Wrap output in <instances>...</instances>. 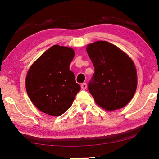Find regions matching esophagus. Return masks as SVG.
Wrapping results in <instances>:
<instances>
[{"instance_id": "34e87169", "label": "esophagus", "mask_w": 159, "mask_h": 159, "mask_svg": "<svg viewBox=\"0 0 159 159\" xmlns=\"http://www.w3.org/2000/svg\"><path fill=\"white\" fill-rule=\"evenodd\" d=\"M80 87H81V89L85 90L87 89V84L86 83H82L81 85H80Z\"/></svg>"}]
</instances>
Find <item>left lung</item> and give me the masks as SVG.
<instances>
[{
	"instance_id": "1",
	"label": "left lung",
	"mask_w": 159,
	"mask_h": 159,
	"mask_svg": "<svg viewBox=\"0 0 159 159\" xmlns=\"http://www.w3.org/2000/svg\"><path fill=\"white\" fill-rule=\"evenodd\" d=\"M86 49L95 70L88 85L95 102L109 111L124 107L137 89V70L133 60L105 41L90 43Z\"/></svg>"
}]
</instances>
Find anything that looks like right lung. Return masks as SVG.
Returning <instances> with one entry per match:
<instances>
[{"label": "right lung", "instance_id": "1", "mask_svg": "<svg viewBox=\"0 0 159 159\" xmlns=\"http://www.w3.org/2000/svg\"><path fill=\"white\" fill-rule=\"evenodd\" d=\"M74 57L72 48L54 45L30 67L26 77V92L42 112L59 116L72 105L80 90L70 70Z\"/></svg>", "mask_w": 159, "mask_h": 159}]
</instances>
